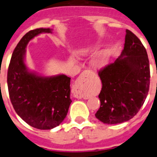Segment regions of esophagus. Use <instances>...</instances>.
<instances>
[{
	"label": "esophagus",
	"instance_id": "esophagus-1",
	"mask_svg": "<svg viewBox=\"0 0 157 157\" xmlns=\"http://www.w3.org/2000/svg\"><path fill=\"white\" fill-rule=\"evenodd\" d=\"M86 75L87 72H84V73H82L79 76L76 84H75L74 88L73 90V94L74 95V97L77 98V99H81L83 97L82 94L80 93V89L86 82V77H88Z\"/></svg>",
	"mask_w": 157,
	"mask_h": 157
}]
</instances>
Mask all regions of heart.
<instances>
[{"label": "heart", "instance_id": "heart-1", "mask_svg": "<svg viewBox=\"0 0 157 157\" xmlns=\"http://www.w3.org/2000/svg\"><path fill=\"white\" fill-rule=\"evenodd\" d=\"M89 52L90 49L87 48V47H85V48H81L79 50H77V54H78L79 55L82 56L87 55ZM107 61H108V54H107V52L103 51V52L98 54V55L94 58L93 61H92V65H93L95 68L99 69V68L103 67V66L107 63Z\"/></svg>", "mask_w": 157, "mask_h": 157}]
</instances>
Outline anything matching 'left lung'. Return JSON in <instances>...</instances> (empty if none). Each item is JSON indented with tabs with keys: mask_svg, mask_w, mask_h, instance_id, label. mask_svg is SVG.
Segmentation results:
<instances>
[{
	"mask_svg": "<svg viewBox=\"0 0 157 157\" xmlns=\"http://www.w3.org/2000/svg\"><path fill=\"white\" fill-rule=\"evenodd\" d=\"M124 49L115 62L99 71L102 89L96 118L118 124L135 116L149 90L150 69L146 50L140 39L126 29Z\"/></svg>",
	"mask_w": 157,
	"mask_h": 157,
	"instance_id": "obj_1",
	"label": "left lung"
}]
</instances>
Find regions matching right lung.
I'll use <instances>...</instances> for the list:
<instances>
[{"mask_svg": "<svg viewBox=\"0 0 157 157\" xmlns=\"http://www.w3.org/2000/svg\"><path fill=\"white\" fill-rule=\"evenodd\" d=\"M50 28L31 30L20 39L11 58L7 83L11 103L16 114L39 129L59 126L67 115L70 99V77L65 75L42 77L29 72L24 63L28 42Z\"/></svg>", "mask_w": 157, "mask_h": 157, "instance_id": "add662e5", "label": "right lung"}]
</instances>
